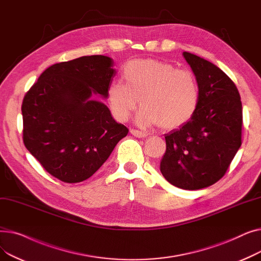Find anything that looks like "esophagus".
Returning a JSON list of instances; mask_svg holds the SVG:
<instances>
[{
  "instance_id": "obj_1",
  "label": "esophagus",
  "mask_w": 261,
  "mask_h": 261,
  "mask_svg": "<svg viewBox=\"0 0 261 261\" xmlns=\"http://www.w3.org/2000/svg\"><path fill=\"white\" fill-rule=\"evenodd\" d=\"M130 132H131V134H132V135H134V136H135V138H140V139L147 138V134H146V133H143V132L139 131V130L131 129V130H130Z\"/></svg>"
}]
</instances>
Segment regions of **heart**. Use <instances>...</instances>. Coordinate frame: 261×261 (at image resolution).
Instances as JSON below:
<instances>
[{
    "instance_id": "heart-1",
    "label": "heart",
    "mask_w": 261,
    "mask_h": 261,
    "mask_svg": "<svg viewBox=\"0 0 261 261\" xmlns=\"http://www.w3.org/2000/svg\"><path fill=\"white\" fill-rule=\"evenodd\" d=\"M123 82L108 89V102L114 117L127 121L136 108H143L136 118L142 127L161 125L163 130L184 126L197 112L200 88L194 74L176 70L173 64L155 59L129 61L122 73Z\"/></svg>"
}]
</instances>
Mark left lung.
Masks as SVG:
<instances>
[{"mask_svg":"<svg viewBox=\"0 0 261 261\" xmlns=\"http://www.w3.org/2000/svg\"><path fill=\"white\" fill-rule=\"evenodd\" d=\"M200 88L195 116L165 134L160 169L173 186L186 190L219 181L241 146L242 105L230 78L214 63L183 51Z\"/></svg>","mask_w":261,"mask_h":261,"instance_id":"1","label":"left lung"}]
</instances>
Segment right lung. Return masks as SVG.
<instances>
[{
  "instance_id": "1",
  "label": "right lung",
  "mask_w": 261,
  "mask_h": 261,
  "mask_svg": "<svg viewBox=\"0 0 261 261\" xmlns=\"http://www.w3.org/2000/svg\"><path fill=\"white\" fill-rule=\"evenodd\" d=\"M113 63L102 55L56 63L24 96V145L62 182L89 179L129 132L103 102L94 98H108L115 75Z\"/></svg>"
}]
</instances>
